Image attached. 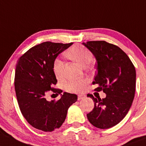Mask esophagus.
<instances>
[{
	"label": "esophagus",
	"mask_w": 146,
	"mask_h": 146,
	"mask_svg": "<svg viewBox=\"0 0 146 146\" xmlns=\"http://www.w3.org/2000/svg\"><path fill=\"white\" fill-rule=\"evenodd\" d=\"M86 97V95L84 94H79L78 95V100H81V99H83L84 98Z\"/></svg>",
	"instance_id": "34e87169"
}]
</instances>
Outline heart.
Instances as JSON below:
<instances>
[{
  "label": "heart",
  "mask_w": 146,
  "mask_h": 146,
  "mask_svg": "<svg viewBox=\"0 0 146 146\" xmlns=\"http://www.w3.org/2000/svg\"><path fill=\"white\" fill-rule=\"evenodd\" d=\"M65 55L68 58L73 60L80 65L86 66L92 62L93 57L91 52L86 47L80 45H74L70 47L65 52ZM52 69L54 75L58 80H62L65 78L64 75V62L60 58L54 60ZM88 82L87 79H75L68 81L65 85V89L68 92H79L85 89Z\"/></svg>",
  "instance_id": "1"
}]
</instances>
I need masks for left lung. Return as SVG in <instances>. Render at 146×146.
<instances>
[{
    "label": "left lung",
    "mask_w": 146,
    "mask_h": 146,
    "mask_svg": "<svg viewBox=\"0 0 146 146\" xmlns=\"http://www.w3.org/2000/svg\"><path fill=\"white\" fill-rule=\"evenodd\" d=\"M83 44L96 60V73L92 84L94 90L103 91L105 99L94 98V108L87 114L89 122L96 128L110 129L126 116L135 97L136 71L129 56L116 45L105 41H91Z\"/></svg>",
    "instance_id": "obj_1"
}]
</instances>
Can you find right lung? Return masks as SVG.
<instances>
[{
    "instance_id": "add662e5",
    "label": "right lung",
    "mask_w": 146,
    "mask_h": 146,
    "mask_svg": "<svg viewBox=\"0 0 146 146\" xmlns=\"http://www.w3.org/2000/svg\"><path fill=\"white\" fill-rule=\"evenodd\" d=\"M73 44L46 41L29 49L15 66V90L23 116L35 129L52 132L65 120L68 109L78 100L75 94L64 92L58 101H48L49 92L62 90L54 86L57 80L52 69L58 55Z\"/></svg>"
}]
</instances>
